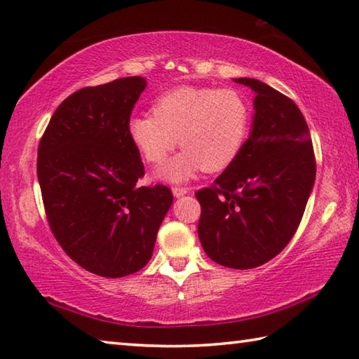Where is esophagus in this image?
Masks as SVG:
<instances>
[{"instance_id":"1","label":"esophagus","mask_w":359,"mask_h":359,"mask_svg":"<svg viewBox=\"0 0 359 359\" xmlns=\"http://www.w3.org/2000/svg\"><path fill=\"white\" fill-rule=\"evenodd\" d=\"M190 193V188H187V187H174L172 188V194L175 198H182V196H185V194H188Z\"/></svg>"}]
</instances>
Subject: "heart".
I'll use <instances>...</instances> for the list:
<instances>
[{
    "instance_id": "b5f03b06",
    "label": "heart",
    "mask_w": 359,
    "mask_h": 359,
    "mask_svg": "<svg viewBox=\"0 0 359 359\" xmlns=\"http://www.w3.org/2000/svg\"><path fill=\"white\" fill-rule=\"evenodd\" d=\"M251 127V107L233 89L180 86L160 95L154 114H135L130 141L152 165H161L177 138L184 151L166 163L158 177L179 184L204 169L223 171L238 157Z\"/></svg>"
}]
</instances>
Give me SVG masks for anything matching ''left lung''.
Segmentation results:
<instances>
[{
	"instance_id": "8db88e82",
	"label": "left lung",
	"mask_w": 359,
	"mask_h": 359,
	"mask_svg": "<svg viewBox=\"0 0 359 359\" xmlns=\"http://www.w3.org/2000/svg\"><path fill=\"white\" fill-rule=\"evenodd\" d=\"M251 133L210 188L196 193L198 233L213 262L248 270L281 252L297 232L316 182L308 123L289 97L254 78Z\"/></svg>"
}]
</instances>
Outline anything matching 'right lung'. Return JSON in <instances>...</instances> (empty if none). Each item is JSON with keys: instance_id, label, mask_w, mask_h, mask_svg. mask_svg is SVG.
Masks as SVG:
<instances>
[{"instance_id": "1", "label": "right lung", "mask_w": 359, "mask_h": 359, "mask_svg": "<svg viewBox=\"0 0 359 359\" xmlns=\"http://www.w3.org/2000/svg\"><path fill=\"white\" fill-rule=\"evenodd\" d=\"M147 81L119 78L69 95L37 151V179L51 232L67 256L103 278L140 271L172 205L168 187L144 175L127 123Z\"/></svg>"}]
</instances>
